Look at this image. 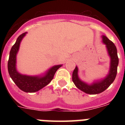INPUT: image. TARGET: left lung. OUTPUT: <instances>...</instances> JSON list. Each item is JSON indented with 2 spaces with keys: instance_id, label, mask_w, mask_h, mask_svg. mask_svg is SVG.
<instances>
[{
  "instance_id": "8db88e82",
  "label": "left lung",
  "mask_w": 125,
  "mask_h": 125,
  "mask_svg": "<svg viewBox=\"0 0 125 125\" xmlns=\"http://www.w3.org/2000/svg\"><path fill=\"white\" fill-rule=\"evenodd\" d=\"M103 43L106 45L108 52L110 56V69L109 74L103 80L93 83V84L88 85L84 83L79 79L78 76V68L77 67L73 72L72 80L76 87L81 91L87 93V94H98L105 91L114 81L117 72V65L119 63V58L117 56V48L114 43L108 39L106 36H103Z\"/></svg>"
}]
</instances>
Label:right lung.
Instances as JSON below:
<instances>
[{
    "label": "right lung",
    "mask_w": 125,
    "mask_h": 125,
    "mask_svg": "<svg viewBox=\"0 0 125 125\" xmlns=\"http://www.w3.org/2000/svg\"><path fill=\"white\" fill-rule=\"evenodd\" d=\"M25 35L26 32L21 34L17 39L15 43L11 47L8 62V69L10 76L19 89L27 93H34L42 89L51 82L56 71L62 66V65L52 67L43 77L26 76L19 73L15 67L16 55L19 49L21 42Z\"/></svg>",
    "instance_id": "right-lung-1"
}]
</instances>
